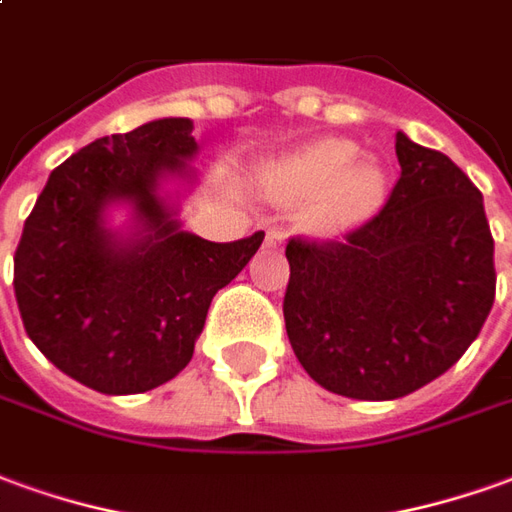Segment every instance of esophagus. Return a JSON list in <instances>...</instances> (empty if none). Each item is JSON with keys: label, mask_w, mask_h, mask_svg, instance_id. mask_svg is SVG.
<instances>
[{"label": "esophagus", "mask_w": 512, "mask_h": 512, "mask_svg": "<svg viewBox=\"0 0 512 512\" xmlns=\"http://www.w3.org/2000/svg\"><path fill=\"white\" fill-rule=\"evenodd\" d=\"M266 241L271 246H280L282 241H285V232H282L280 227H268V230H266Z\"/></svg>", "instance_id": "34e87169"}]
</instances>
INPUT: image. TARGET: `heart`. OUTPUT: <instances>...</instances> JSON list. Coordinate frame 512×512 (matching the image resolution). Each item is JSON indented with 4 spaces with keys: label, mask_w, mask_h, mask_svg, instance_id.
Wrapping results in <instances>:
<instances>
[{
    "label": "heart",
    "mask_w": 512,
    "mask_h": 512,
    "mask_svg": "<svg viewBox=\"0 0 512 512\" xmlns=\"http://www.w3.org/2000/svg\"><path fill=\"white\" fill-rule=\"evenodd\" d=\"M357 146L343 138H321L280 157L266 169L268 194L285 202L316 199V219L324 230H352L382 205L385 174L357 160Z\"/></svg>",
    "instance_id": "b5f03b06"
}]
</instances>
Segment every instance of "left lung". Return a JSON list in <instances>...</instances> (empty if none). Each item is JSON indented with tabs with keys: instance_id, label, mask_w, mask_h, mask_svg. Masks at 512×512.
Here are the masks:
<instances>
[{
	"instance_id": "8db88e82",
	"label": "left lung",
	"mask_w": 512,
	"mask_h": 512,
	"mask_svg": "<svg viewBox=\"0 0 512 512\" xmlns=\"http://www.w3.org/2000/svg\"><path fill=\"white\" fill-rule=\"evenodd\" d=\"M402 174L380 213L335 241L296 235L285 330L313 380L399 399L455 366L496 296L493 235L466 171L396 132Z\"/></svg>"
}]
</instances>
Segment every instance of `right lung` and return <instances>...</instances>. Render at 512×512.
Wrapping results in <instances>:
<instances>
[{
    "label": "right lung",
    "instance_id": "right-lung-1",
    "mask_svg": "<svg viewBox=\"0 0 512 512\" xmlns=\"http://www.w3.org/2000/svg\"><path fill=\"white\" fill-rule=\"evenodd\" d=\"M191 119H157L82 146L60 163L24 221L13 288L32 343L99 393H144L194 357L207 307L252 260L263 232L213 244L182 232L157 199L160 174L196 152ZM127 198L146 236L119 245L101 207Z\"/></svg>",
    "mask_w": 512,
    "mask_h": 512
}]
</instances>
